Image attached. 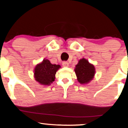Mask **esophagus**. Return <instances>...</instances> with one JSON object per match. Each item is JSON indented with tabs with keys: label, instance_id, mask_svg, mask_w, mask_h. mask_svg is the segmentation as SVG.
<instances>
[{
	"label": "esophagus",
	"instance_id": "obj_1",
	"mask_svg": "<svg viewBox=\"0 0 128 128\" xmlns=\"http://www.w3.org/2000/svg\"><path fill=\"white\" fill-rule=\"evenodd\" d=\"M68 62L67 61H64L62 62V66L64 67H68Z\"/></svg>",
	"mask_w": 128,
	"mask_h": 128
}]
</instances>
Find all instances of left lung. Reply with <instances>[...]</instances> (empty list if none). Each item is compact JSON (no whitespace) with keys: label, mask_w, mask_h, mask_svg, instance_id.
<instances>
[{"label":"left lung","mask_w":128,"mask_h":128,"mask_svg":"<svg viewBox=\"0 0 128 128\" xmlns=\"http://www.w3.org/2000/svg\"><path fill=\"white\" fill-rule=\"evenodd\" d=\"M74 70L77 77V80L82 85L90 82L94 78L96 73L94 66L84 58L79 60Z\"/></svg>","instance_id":"obj_1"}]
</instances>
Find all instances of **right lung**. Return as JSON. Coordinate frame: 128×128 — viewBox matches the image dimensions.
I'll return each instance as SVG.
<instances>
[{"instance_id": "obj_1", "label": "right lung", "mask_w": 128, "mask_h": 128, "mask_svg": "<svg viewBox=\"0 0 128 128\" xmlns=\"http://www.w3.org/2000/svg\"><path fill=\"white\" fill-rule=\"evenodd\" d=\"M61 67L60 65L52 64L49 60L45 58L34 67L35 80L42 86H50L55 80L56 73Z\"/></svg>"}]
</instances>
